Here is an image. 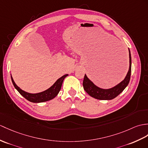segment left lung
<instances>
[{"mask_svg":"<svg viewBox=\"0 0 148 148\" xmlns=\"http://www.w3.org/2000/svg\"><path fill=\"white\" fill-rule=\"evenodd\" d=\"M129 69L125 77L121 83H119L115 87L108 89V90H104L97 87L87 77L86 75H84L83 82L84 90L86 91L87 93L90 95L91 97L95 98L98 99H101V100H110L115 98V97L121 94L123 91V90L128 85L130 79V74H131V56L129 50Z\"/></svg>","mask_w":148,"mask_h":148,"instance_id":"1","label":"left lung"}]
</instances>
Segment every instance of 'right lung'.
<instances>
[{
	"mask_svg": "<svg viewBox=\"0 0 148 148\" xmlns=\"http://www.w3.org/2000/svg\"><path fill=\"white\" fill-rule=\"evenodd\" d=\"M67 75L68 74H66L63 75V76H62L60 78L58 79L56 82H55V83L53 84V86H51L50 88L48 89V90L44 91L43 92H39V93H36V94L29 93V92L23 91L21 89H20L18 86L15 84V82L14 81L12 76H11V80H12L14 86L15 87V88L18 90V91L19 92V93L24 98H25L27 100L33 103H41V102L49 101L50 99H53L56 97L60 90L64 79H65V77L67 76Z\"/></svg>",
	"mask_w": 148,
	"mask_h": 148,
	"instance_id": "right-lung-1",
	"label": "right lung"
}]
</instances>
